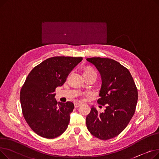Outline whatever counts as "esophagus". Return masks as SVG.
<instances>
[{
  "mask_svg": "<svg viewBox=\"0 0 159 159\" xmlns=\"http://www.w3.org/2000/svg\"><path fill=\"white\" fill-rule=\"evenodd\" d=\"M80 105H81V103H79V102H75V103H74L75 107H78L80 106Z\"/></svg>",
  "mask_w": 159,
  "mask_h": 159,
  "instance_id": "obj_1",
  "label": "esophagus"
}]
</instances>
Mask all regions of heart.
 I'll return each mask as SVG.
<instances>
[{
    "mask_svg": "<svg viewBox=\"0 0 159 159\" xmlns=\"http://www.w3.org/2000/svg\"><path fill=\"white\" fill-rule=\"evenodd\" d=\"M90 72H95L96 73V71L93 68H88L86 69L85 71H84V73H90Z\"/></svg>",
    "mask_w": 159,
    "mask_h": 159,
    "instance_id": "heart-1",
    "label": "heart"
}]
</instances>
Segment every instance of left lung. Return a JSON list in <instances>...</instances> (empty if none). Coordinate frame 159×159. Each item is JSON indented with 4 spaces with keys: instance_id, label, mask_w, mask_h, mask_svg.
I'll use <instances>...</instances> for the list:
<instances>
[{
    "instance_id": "left-lung-1",
    "label": "left lung",
    "mask_w": 159,
    "mask_h": 159,
    "mask_svg": "<svg viewBox=\"0 0 159 159\" xmlns=\"http://www.w3.org/2000/svg\"><path fill=\"white\" fill-rule=\"evenodd\" d=\"M101 74L102 86L97 102L105 106L103 113L91 107L86 116L90 133L101 140L118 136L125 129L135 112L138 91L129 70L109 58H88Z\"/></svg>"
}]
</instances>
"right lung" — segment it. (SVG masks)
<instances>
[{"instance_id": "1", "label": "right lung", "mask_w": 159, "mask_h": 159, "mask_svg": "<svg viewBox=\"0 0 159 159\" xmlns=\"http://www.w3.org/2000/svg\"><path fill=\"white\" fill-rule=\"evenodd\" d=\"M82 61V57H51L35 66L28 75L20 93L22 111L29 126L39 136L54 139L68 128L74 104L58 103L55 91Z\"/></svg>"}]
</instances>
